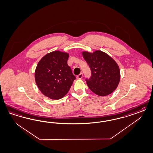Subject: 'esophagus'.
<instances>
[{
	"label": "esophagus",
	"mask_w": 153,
	"mask_h": 153,
	"mask_svg": "<svg viewBox=\"0 0 153 153\" xmlns=\"http://www.w3.org/2000/svg\"><path fill=\"white\" fill-rule=\"evenodd\" d=\"M82 77H83V74H82V73H80V74L76 76V78L79 79H82Z\"/></svg>",
	"instance_id": "1"
}]
</instances>
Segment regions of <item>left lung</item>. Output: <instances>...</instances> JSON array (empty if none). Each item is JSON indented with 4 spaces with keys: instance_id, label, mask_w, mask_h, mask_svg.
Returning <instances> with one entry per match:
<instances>
[{
    "instance_id": "1",
    "label": "left lung",
    "mask_w": 153,
    "mask_h": 153,
    "mask_svg": "<svg viewBox=\"0 0 153 153\" xmlns=\"http://www.w3.org/2000/svg\"><path fill=\"white\" fill-rule=\"evenodd\" d=\"M91 70V76L87 84L94 93L105 96L113 92L118 85L120 74L118 65L108 54L101 51L93 53L82 52Z\"/></svg>"
}]
</instances>
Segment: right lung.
Here are the masks:
<instances>
[{"label": "right lung", "mask_w": 153, "mask_h": 153, "mask_svg": "<svg viewBox=\"0 0 153 153\" xmlns=\"http://www.w3.org/2000/svg\"><path fill=\"white\" fill-rule=\"evenodd\" d=\"M69 56L66 52L53 51L45 54L36 66V84L49 99L59 100L64 97L76 79L68 65Z\"/></svg>", "instance_id": "add662e5"}]
</instances>
